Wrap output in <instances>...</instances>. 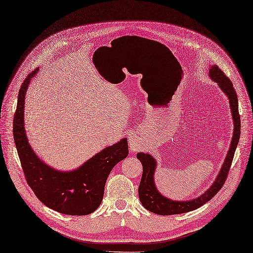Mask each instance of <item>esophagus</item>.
<instances>
[{"label": "esophagus", "instance_id": "obj_1", "mask_svg": "<svg viewBox=\"0 0 253 253\" xmlns=\"http://www.w3.org/2000/svg\"><path fill=\"white\" fill-rule=\"evenodd\" d=\"M128 145H129V149L130 151L136 152L139 149V143L138 140L136 139L135 136H130L128 139Z\"/></svg>", "mask_w": 253, "mask_h": 253}]
</instances>
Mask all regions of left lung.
Wrapping results in <instances>:
<instances>
[{
    "instance_id": "obj_1",
    "label": "left lung",
    "mask_w": 253,
    "mask_h": 253,
    "mask_svg": "<svg viewBox=\"0 0 253 253\" xmlns=\"http://www.w3.org/2000/svg\"><path fill=\"white\" fill-rule=\"evenodd\" d=\"M210 76L212 80L219 84L222 91L227 95L229 98L230 109L232 113L233 118V126H234V132L231 139L230 149L228 151L226 159L224 161L223 167L217 175L213 184L208 188L205 193L200 196L197 199L191 200V201H171L169 199L164 198L162 195L159 194L157 190L155 183H154V171L156 169V161L153 157L149 154L138 153L137 158L140 160L143 167L142 177L140 184L138 188V195L140 199L141 204L154 213H158L161 215H169V214H179L184 213L191 211H195L197 208L201 207L205 203L212 199L219 191L228 177V172L231 167V163L233 160L234 152H236L237 145L239 143V139L241 135V119L239 114V102L237 97V92L234 90L231 81L226 76V74L221 70L217 66H212L210 70Z\"/></svg>"
}]
</instances>
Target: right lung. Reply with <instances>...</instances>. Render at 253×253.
<instances>
[{
    "instance_id": "right-lung-1",
    "label": "right lung",
    "mask_w": 253,
    "mask_h": 253,
    "mask_svg": "<svg viewBox=\"0 0 253 253\" xmlns=\"http://www.w3.org/2000/svg\"><path fill=\"white\" fill-rule=\"evenodd\" d=\"M38 71L34 69L25 78L13 117V138L25 179L40 201L51 210L70 215L92 213L102 201L112 169L126 158L127 139L106 147L73 171H57L41 161L30 147L24 128L25 94Z\"/></svg>"
}]
</instances>
